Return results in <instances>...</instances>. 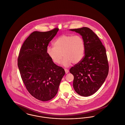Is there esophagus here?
<instances>
[{
  "mask_svg": "<svg viewBox=\"0 0 125 125\" xmlns=\"http://www.w3.org/2000/svg\"><path fill=\"white\" fill-rule=\"evenodd\" d=\"M65 73L66 74H67L69 72V70H68L67 69H66V68H65Z\"/></svg>",
  "mask_w": 125,
  "mask_h": 125,
  "instance_id": "1",
  "label": "esophagus"
}]
</instances>
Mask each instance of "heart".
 <instances>
[{"mask_svg": "<svg viewBox=\"0 0 125 125\" xmlns=\"http://www.w3.org/2000/svg\"><path fill=\"white\" fill-rule=\"evenodd\" d=\"M53 47L48 46L46 53L54 63L59 64L63 56L64 58L62 62L65 66L72 63H79L84 57L85 46L82 36L80 35H64L59 37L53 43Z\"/></svg>", "mask_w": 125, "mask_h": 125, "instance_id": "1", "label": "heart"}]
</instances>
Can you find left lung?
<instances>
[{"label":"left lung","instance_id":"obj_1","mask_svg":"<svg viewBox=\"0 0 125 125\" xmlns=\"http://www.w3.org/2000/svg\"><path fill=\"white\" fill-rule=\"evenodd\" d=\"M80 34L85 42V55L72 67L73 87L78 94L89 96L95 93L107 77L109 65L106 49L95 33L87 27L71 29Z\"/></svg>","mask_w":125,"mask_h":125}]
</instances>
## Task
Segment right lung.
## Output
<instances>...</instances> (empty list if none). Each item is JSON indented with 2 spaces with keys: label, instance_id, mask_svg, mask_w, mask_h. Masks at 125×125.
Listing matches in <instances>:
<instances>
[{
  "label": "right lung",
  "instance_id": "1",
  "mask_svg": "<svg viewBox=\"0 0 125 125\" xmlns=\"http://www.w3.org/2000/svg\"><path fill=\"white\" fill-rule=\"evenodd\" d=\"M59 29L34 31L24 41L20 51L18 66L24 85L36 99L49 101L57 94L64 69L56 65L46 53L48 44Z\"/></svg>",
  "mask_w": 125,
  "mask_h": 125
}]
</instances>
